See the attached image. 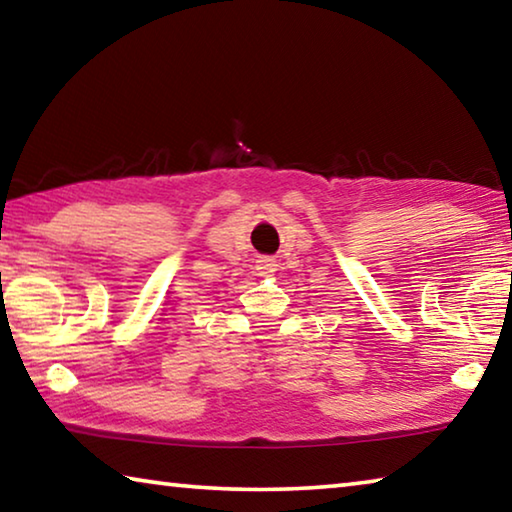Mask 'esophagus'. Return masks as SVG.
I'll list each match as a JSON object with an SVG mask.
<instances>
[{"instance_id": "34e87169", "label": "esophagus", "mask_w": 512, "mask_h": 512, "mask_svg": "<svg viewBox=\"0 0 512 512\" xmlns=\"http://www.w3.org/2000/svg\"><path fill=\"white\" fill-rule=\"evenodd\" d=\"M273 266H275V264H273V259H259V271H262L264 275L273 273V271H275Z\"/></svg>"}]
</instances>
